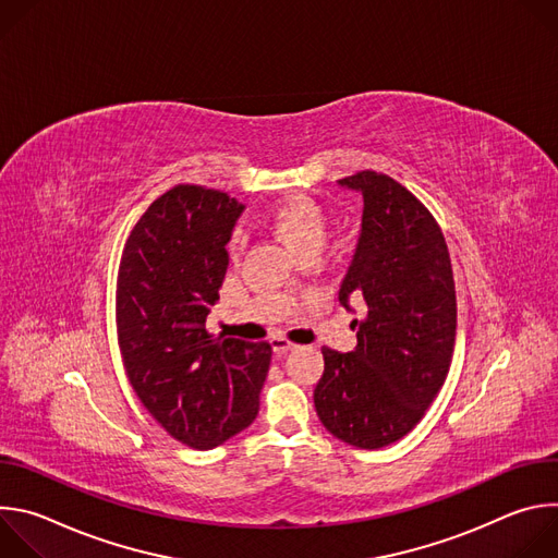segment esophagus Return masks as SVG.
<instances>
[{
    "instance_id": "34e87169",
    "label": "esophagus",
    "mask_w": 558,
    "mask_h": 558,
    "mask_svg": "<svg viewBox=\"0 0 558 558\" xmlns=\"http://www.w3.org/2000/svg\"><path fill=\"white\" fill-rule=\"evenodd\" d=\"M271 349H274V353H276L278 357H282V355H287L289 351H293L295 344H291V342L284 340V338H274V340H271Z\"/></svg>"
}]
</instances>
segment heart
<instances>
[{
  "label": "heart",
  "mask_w": 558,
  "mask_h": 558,
  "mask_svg": "<svg viewBox=\"0 0 558 558\" xmlns=\"http://www.w3.org/2000/svg\"><path fill=\"white\" fill-rule=\"evenodd\" d=\"M269 229L295 254L320 252L327 238V220L323 209L308 198H291L280 203L267 218ZM243 245V235L235 233L231 241V252H238ZM291 282L287 284V289Z\"/></svg>",
  "instance_id": "1"
}]
</instances>
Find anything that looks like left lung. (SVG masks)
<instances>
[{
	"label": "left lung",
	"instance_id": "obj_1",
	"mask_svg": "<svg viewBox=\"0 0 558 558\" xmlns=\"http://www.w3.org/2000/svg\"><path fill=\"white\" fill-rule=\"evenodd\" d=\"M362 196V229L340 302H366L351 353L323 349L313 390L325 428L355 446L384 448L409 435L450 368L457 298L448 247L433 214L397 181L357 172L338 181Z\"/></svg>",
	"mask_w": 558,
	"mask_h": 558
}]
</instances>
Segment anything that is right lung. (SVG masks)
<instances>
[{
  "label": "right lung",
  "mask_w": 558,
  "mask_h": 558,
  "mask_svg": "<svg viewBox=\"0 0 558 558\" xmlns=\"http://www.w3.org/2000/svg\"><path fill=\"white\" fill-rule=\"evenodd\" d=\"M245 205L218 190L177 185L130 231L117 278V333L141 404L181 444L209 450L258 415L271 344L209 336Z\"/></svg>",
  "instance_id": "obj_1"
}]
</instances>
